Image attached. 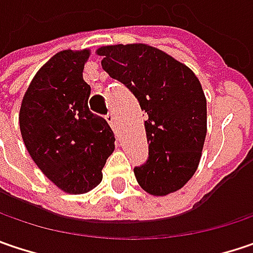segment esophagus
Here are the masks:
<instances>
[{"mask_svg":"<svg viewBox=\"0 0 253 253\" xmlns=\"http://www.w3.org/2000/svg\"><path fill=\"white\" fill-rule=\"evenodd\" d=\"M106 120H107V123L110 125V126L114 128V116H113L112 113H107V116H106ZM116 136H119L117 134V131H116Z\"/></svg>","mask_w":253,"mask_h":253,"instance_id":"esophagus-1","label":"esophagus"}]
</instances>
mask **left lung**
Returning a JSON list of instances; mask_svg holds the SVG:
<instances>
[{
  "label": "left lung",
  "instance_id": "left-lung-1",
  "mask_svg": "<svg viewBox=\"0 0 253 253\" xmlns=\"http://www.w3.org/2000/svg\"><path fill=\"white\" fill-rule=\"evenodd\" d=\"M101 67L123 83L147 114L149 157L134 168L139 185L165 196L195 174L206 137V98L190 68L144 44H117L97 50Z\"/></svg>",
  "mask_w": 253,
  "mask_h": 253
}]
</instances>
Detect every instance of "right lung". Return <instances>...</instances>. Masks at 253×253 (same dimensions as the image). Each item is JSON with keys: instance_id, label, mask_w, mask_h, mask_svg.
Here are the masks:
<instances>
[{"instance_id": "obj_1", "label": "right lung", "mask_w": 253, "mask_h": 253, "mask_svg": "<svg viewBox=\"0 0 253 253\" xmlns=\"http://www.w3.org/2000/svg\"><path fill=\"white\" fill-rule=\"evenodd\" d=\"M88 50L57 52L30 84L20 110L25 147L54 185L80 195L103 179L114 150L106 119L88 110L90 85L83 80Z\"/></svg>"}]
</instances>
